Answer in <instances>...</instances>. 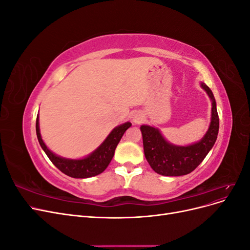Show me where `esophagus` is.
I'll list each match as a JSON object with an SVG mask.
<instances>
[{
  "label": "esophagus",
  "instance_id": "34e87169",
  "mask_svg": "<svg viewBox=\"0 0 250 250\" xmlns=\"http://www.w3.org/2000/svg\"><path fill=\"white\" fill-rule=\"evenodd\" d=\"M143 120H144V117H143L142 113H141V112H139V111L134 112L133 115H132V122H133V123H135V124H140V123H142V122H143Z\"/></svg>",
  "mask_w": 250,
  "mask_h": 250
}]
</instances>
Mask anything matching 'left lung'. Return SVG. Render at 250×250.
<instances>
[{
    "mask_svg": "<svg viewBox=\"0 0 250 250\" xmlns=\"http://www.w3.org/2000/svg\"><path fill=\"white\" fill-rule=\"evenodd\" d=\"M200 86L206 90L211 101V118L208 129L203 138L188 146H178L169 143L158 128L142 125L144 153L150 167L164 176L187 175L198 167L200 163L213 148L219 131V117L216 100L210 88L201 82Z\"/></svg>",
    "mask_w": 250,
    "mask_h": 250,
    "instance_id": "left-lung-1",
    "label": "left lung"
}]
</instances>
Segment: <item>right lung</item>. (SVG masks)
I'll return each mask as SVG.
<instances>
[{
    "label": "right lung",
    "mask_w": 250,
    "mask_h": 250,
    "mask_svg": "<svg viewBox=\"0 0 250 250\" xmlns=\"http://www.w3.org/2000/svg\"><path fill=\"white\" fill-rule=\"evenodd\" d=\"M130 126V122H126L115 127L99 147L87 156L78 158V160L59 156L53 153L46 146L41 135L39 115L36 118V135L41 147L49 157V160L55 165L56 168L64 173L65 175L73 178H88L99 175L107 168V166L112 160L113 154H115V150L119 142Z\"/></svg>",
    "instance_id": "obj_1"
}]
</instances>
